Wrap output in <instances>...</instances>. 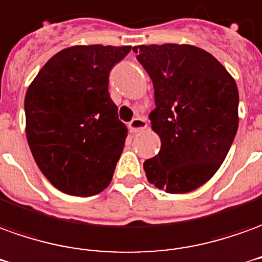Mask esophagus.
Returning a JSON list of instances; mask_svg holds the SVG:
<instances>
[{
    "label": "esophagus",
    "instance_id": "obj_1",
    "mask_svg": "<svg viewBox=\"0 0 262 262\" xmlns=\"http://www.w3.org/2000/svg\"><path fill=\"white\" fill-rule=\"evenodd\" d=\"M146 127H147V120H146V118H143V116H137V118L133 119L130 123H129V130H130L132 133L144 130Z\"/></svg>",
    "mask_w": 262,
    "mask_h": 262
}]
</instances>
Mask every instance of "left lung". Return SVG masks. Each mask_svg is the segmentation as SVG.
I'll return each instance as SVG.
<instances>
[{
	"instance_id": "1",
	"label": "left lung",
	"mask_w": 262,
	"mask_h": 262,
	"mask_svg": "<svg viewBox=\"0 0 262 262\" xmlns=\"http://www.w3.org/2000/svg\"><path fill=\"white\" fill-rule=\"evenodd\" d=\"M133 51L155 88L149 115L160 150L143 163L146 177L166 193L183 194L220 169L238 129V89L231 75L193 45H139Z\"/></svg>"
}]
</instances>
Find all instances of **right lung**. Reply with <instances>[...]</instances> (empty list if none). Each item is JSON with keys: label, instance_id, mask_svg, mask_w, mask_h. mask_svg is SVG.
<instances>
[{"label": "right lung", "instance_id": "obj_1", "mask_svg": "<svg viewBox=\"0 0 262 262\" xmlns=\"http://www.w3.org/2000/svg\"><path fill=\"white\" fill-rule=\"evenodd\" d=\"M130 47L75 45L59 51L25 95V133L38 167L63 193L103 191L125 147L127 127L109 95V72Z\"/></svg>", "mask_w": 262, "mask_h": 262}]
</instances>
